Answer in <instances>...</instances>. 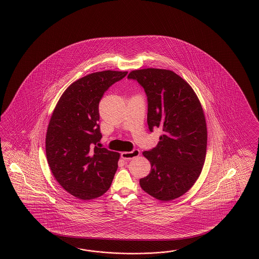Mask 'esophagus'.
Here are the masks:
<instances>
[{
    "mask_svg": "<svg viewBox=\"0 0 259 259\" xmlns=\"http://www.w3.org/2000/svg\"><path fill=\"white\" fill-rule=\"evenodd\" d=\"M140 154H141L140 150L135 149L131 151V152H122L120 154V156L123 159H132L134 157H139Z\"/></svg>",
    "mask_w": 259,
    "mask_h": 259,
    "instance_id": "esophagus-1",
    "label": "esophagus"
}]
</instances>
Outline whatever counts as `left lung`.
I'll use <instances>...</instances> for the list:
<instances>
[{"mask_svg": "<svg viewBox=\"0 0 259 259\" xmlns=\"http://www.w3.org/2000/svg\"><path fill=\"white\" fill-rule=\"evenodd\" d=\"M147 95V123L162 135L154 149L142 155L151 163L141 188L160 201H170L193 187L202 171L207 150V125L197 96L175 72L159 68L131 71Z\"/></svg>", "mask_w": 259, "mask_h": 259, "instance_id": "1", "label": "left lung"}]
</instances>
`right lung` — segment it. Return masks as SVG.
<instances>
[{
    "instance_id": "obj_1",
    "label": "right lung",
    "mask_w": 259,
    "mask_h": 259,
    "mask_svg": "<svg viewBox=\"0 0 259 259\" xmlns=\"http://www.w3.org/2000/svg\"><path fill=\"white\" fill-rule=\"evenodd\" d=\"M127 73L101 71L78 78L61 96L49 120L47 162L59 184L79 199L102 196L118 169L119 154L97 146L102 139L99 103L104 92Z\"/></svg>"
}]
</instances>
